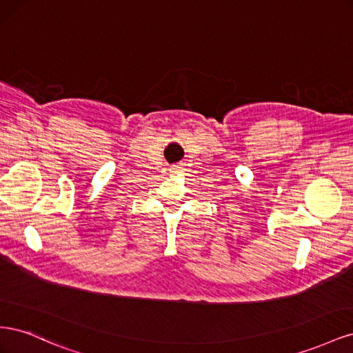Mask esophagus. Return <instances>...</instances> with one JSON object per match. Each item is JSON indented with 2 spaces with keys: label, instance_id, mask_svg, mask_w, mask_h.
Instances as JSON below:
<instances>
[{
  "label": "esophagus",
  "instance_id": "esophagus-1",
  "mask_svg": "<svg viewBox=\"0 0 353 353\" xmlns=\"http://www.w3.org/2000/svg\"><path fill=\"white\" fill-rule=\"evenodd\" d=\"M178 168H179V166H174L172 170H170V172H178Z\"/></svg>",
  "mask_w": 353,
  "mask_h": 353
}]
</instances>
